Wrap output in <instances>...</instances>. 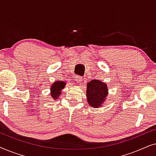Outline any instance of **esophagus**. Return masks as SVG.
<instances>
[{
	"label": "esophagus",
	"mask_w": 156,
	"mask_h": 156,
	"mask_svg": "<svg viewBox=\"0 0 156 156\" xmlns=\"http://www.w3.org/2000/svg\"><path fill=\"white\" fill-rule=\"evenodd\" d=\"M82 79L81 76H76V80H75L76 83H77V84H80V83L82 82Z\"/></svg>",
	"instance_id": "esophagus-1"
}]
</instances>
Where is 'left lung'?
I'll list each match as a JSON object with an SVG mask.
<instances>
[{"label":"left lung","instance_id":"left-lung-1","mask_svg":"<svg viewBox=\"0 0 156 156\" xmlns=\"http://www.w3.org/2000/svg\"><path fill=\"white\" fill-rule=\"evenodd\" d=\"M87 103L93 108H99L103 105L108 94L107 84L102 81L94 80L87 84Z\"/></svg>","mask_w":156,"mask_h":156}]
</instances>
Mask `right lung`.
Returning <instances> with one entry per match:
<instances>
[{"mask_svg": "<svg viewBox=\"0 0 156 156\" xmlns=\"http://www.w3.org/2000/svg\"><path fill=\"white\" fill-rule=\"evenodd\" d=\"M66 82L62 81H56L53 82L50 87V95L52 99L56 100L59 98V95L61 94V91L65 88Z\"/></svg>", "mask_w": 156, "mask_h": 156, "instance_id": "right-lung-1", "label": "right lung"}]
</instances>
